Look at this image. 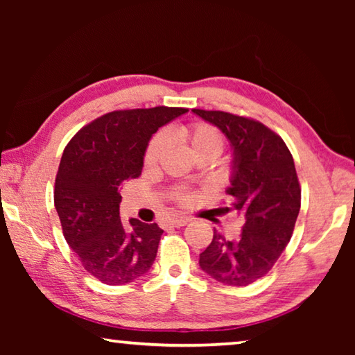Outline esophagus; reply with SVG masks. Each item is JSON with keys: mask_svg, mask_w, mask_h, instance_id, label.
<instances>
[{"mask_svg": "<svg viewBox=\"0 0 355 355\" xmlns=\"http://www.w3.org/2000/svg\"><path fill=\"white\" fill-rule=\"evenodd\" d=\"M189 222V218L188 216H175V218H172L169 220V224L173 225V227H183Z\"/></svg>", "mask_w": 355, "mask_h": 355, "instance_id": "34e87169", "label": "esophagus"}]
</instances>
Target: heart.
I'll return each instance as SVG.
<instances>
[{
    "mask_svg": "<svg viewBox=\"0 0 355 355\" xmlns=\"http://www.w3.org/2000/svg\"><path fill=\"white\" fill-rule=\"evenodd\" d=\"M182 136L188 141L194 155L214 153L219 156L222 150H224V136L220 135L218 128L209 123H192L191 127H184L182 130ZM169 142L171 137L166 131H161V133L156 135L148 144V148L146 152V164L153 166L158 163L167 147H169ZM177 199L180 203H189L192 200V194L189 191L183 189L177 194Z\"/></svg>",
    "mask_w": 355,
    "mask_h": 355,
    "instance_id": "1",
    "label": "heart"
}]
</instances>
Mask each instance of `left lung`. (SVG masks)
<instances>
[{
  "instance_id": "1",
  "label": "left lung",
  "mask_w": 355,
  "mask_h": 355,
  "mask_svg": "<svg viewBox=\"0 0 355 355\" xmlns=\"http://www.w3.org/2000/svg\"><path fill=\"white\" fill-rule=\"evenodd\" d=\"M219 128L230 142L233 159L230 208L244 220L236 239L214 230L200 254V269L230 286H248L266 275L290 243L300 209V186L284 139L263 123L230 112L192 110Z\"/></svg>"
}]
</instances>
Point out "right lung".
Here are the masks:
<instances>
[{"label":"right lung","mask_w":355,"mask_h":355,"mask_svg":"<svg viewBox=\"0 0 355 355\" xmlns=\"http://www.w3.org/2000/svg\"><path fill=\"white\" fill-rule=\"evenodd\" d=\"M184 107L114 111L95 119L65 147L55 184L64 238L86 271L106 285H125L150 271L163 230L120 220V184L137 178L148 141Z\"/></svg>","instance_id":"obj_1"}]
</instances>
